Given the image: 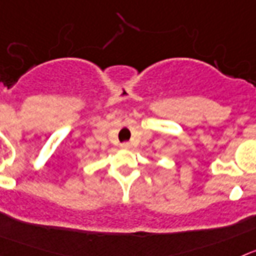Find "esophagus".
<instances>
[{"mask_svg":"<svg viewBox=\"0 0 256 256\" xmlns=\"http://www.w3.org/2000/svg\"><path fill=\"white\" fill-rule=\"evenodd\" d=\"M121 148H124V150H130L131 144L128 143V142H125V143L121 144Z\"/></svg>","mask_w":256,"mask_h":256,"instance_id":"1","label":"esophagus"}]
</instances>
